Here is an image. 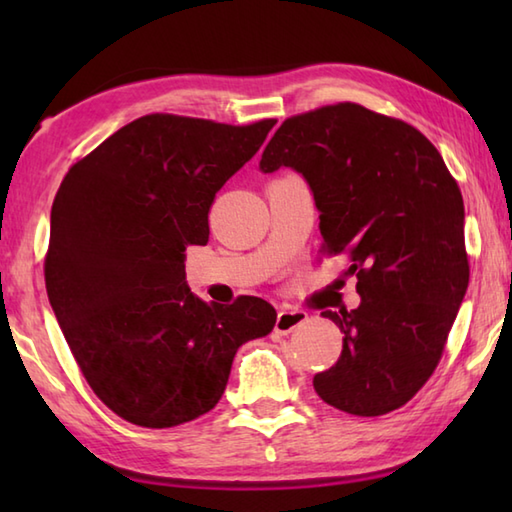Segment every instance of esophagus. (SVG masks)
Listing matches in <instances>:
<instances>
[{"label": "esophagus", "mask_w": 512, "mask_h": 512, "mask_svg": "<svg viewBox=\"0 0 512 512\" xmlns=\"http://www.w3.org/2000/svg\"><path fill=\"white\" fill-rule=\"evenodd\" d=\"M306 321H308V314L303 310L281 308L277 314V321H275V330L279 334H290L292 330H297L299 325H303Z\"/></svg>", "instance_id": "34e87169"}]
</instances>
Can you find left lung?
<instances>
[{"instance_id": "1", "label": "left lung", "mask_w": 512, "mask_h": 512, "mask_svg": "<svg viewBox=\"0 0 512 512\" xmlns=\"http://www.w3.org/2000/svg\"><path fill=\"white\" fill-rule=\"evenodd\" d=\"M279 167L308 180L321 253L347 259L361 295L356 310L321 312L343 350L312 385L336 409L383 416L431 378L469 288L458 182L416 127L358 103L286 118L259 162Z\"/></svg>"}]
</instances>
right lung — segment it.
<instances>
[{
    "instance_id": "right-lung-1",
    "label": "right lung",
    "mask_w": 512,
    "mask_h": 512,
    "mask_svg": "<svg viewBox=\"0 0 512 512\" xmlns=\"http://www.w3.org/2000/svg\"><path fill=\"white\" fill-rule=\"evenodd\" d=\"M275 123L147 114L65 173L48 299L88 385L123 420L167 429L200 418L222 398L239 345L275 328L268 301L209 306L184 281V250L209 242L215 193Z\"/></svg>"
}]
</instances>
